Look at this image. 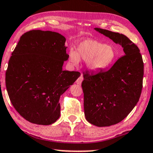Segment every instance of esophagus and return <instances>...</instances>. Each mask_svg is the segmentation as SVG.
I'll list each match as a JSON object with an SVG mask.
<instances>
[{
  "label": "esophagus",
  "mask_w": 153,
  "mask_h": 153,
  "mask_svg": "<svg viewBox=\"0 0 153 153\" xmlns=\"http://www.w3.org/2000/svg\"><path fill=\"white\" fill-rule=\"evenodd\" d=\"M82 80H83V77H82V75H81V76L79 77L78 80H76V83L79 85H81V83H82Z\"/></svg>",
  "instance_id": "esophagus-1"
}]
</instances>
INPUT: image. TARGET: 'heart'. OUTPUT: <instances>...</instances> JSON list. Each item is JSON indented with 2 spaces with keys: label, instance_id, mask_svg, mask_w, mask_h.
Wrapping results in <instances>:
<instances>
[{
  "label": "heart",
  "instance_id": "1",
  "mask_svg": "<svg viewBox=\"0 0 153 153\" xmlns=\"http://www.w3.org/2000/svg\"><path fill=\"white\" fill-rule=\"evenodd\" d=\"M117 52L111 44H105L93 39H85L76 46V51L71 50L69 60L73 65H78L80 60L86 61L88 69L100 71L110 66L117 58Z\"/></svg>",
  "mask_w": 153,
  "mask_h": 153
}]
</instances>
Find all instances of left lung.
<instances>
[{
	"mask_svg": "<svg viewBox=\"0 0 153 153\" xmlns=\"http://www.w3.org/2000/svg\"><path fill=\"white\" fill-rule=\"evenodd\" d=\"M94 29L120 45L124 51V56L109 70L83 75L85 118L95 126L107 127L121 122L138 102L144 64L138 47L128 37L105 29Z\"/></svg>",
	"mask_w": 153,
	"mask_h": 153,
	"instance_id": "1",
	"label": "left lung"
}]
</instances>
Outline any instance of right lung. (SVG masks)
I'll return each instance as SVG.
<instances>
[{
    "instance_id": "add662e5",
    "label": "right lung",
    "mask_w": 153,
    "mask_h": 153,
    "mask_svg": "<svg viewBox=\"0 0 153 153\" xmlns=\"http://www.w3.org/2000/svg\"><path fill=\"white\" fill-rule=\"evenodd\" d=\"M65 38L52 31L33 30L24 33L12 53L5 73L10 102L23 118L48 126L60 117V95L80 77L63 71L68 60Z\"/></svg>"
}]
</instances>
